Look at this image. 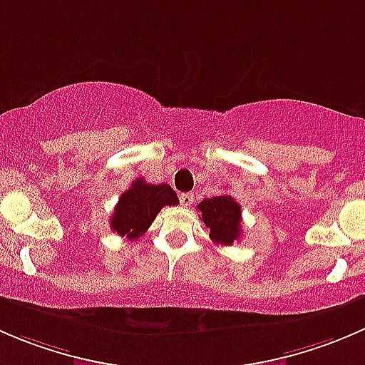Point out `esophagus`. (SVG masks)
<instances>
[{
  "mask_svg": "<svg viewBox=\"0 0 365 365\" xmlns=\"http://www.w3.org/2000/svg\"><path fill=\"white\" fill-rule=\"evenodd\" d=\"M192 201H194V194L192 192H183V194H180V203H182V206H190L192 205Z\"/></svg>",
  "mask_w": 365,
  "mask_h": 365,
  "instance_id": "34e87169",
  "label": "esophagus"
}]
</instances>
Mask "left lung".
Returning <instances> with one entry per match:
<instances>
[{"mask_svg":"<svg viewBox=\"0 0 365 365\" xmlns=\"http://www.w3.org/2000/svg\"><path fill=\"white\" fill-rule=\"evenodd\" d=\"M210 238L219 245H233L242 235V208L227 194L203 200L197 205Z\"/></svg>","mask_w":365,"mask_h":365,"instance_id":"obj_1","label":"left lung"}]
</instances>
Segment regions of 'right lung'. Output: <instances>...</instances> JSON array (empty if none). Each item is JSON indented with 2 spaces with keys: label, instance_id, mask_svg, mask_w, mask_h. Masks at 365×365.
<instances>
[{
  "label": "right lung",
  "instance_id": "add662e5",
  "mask_svg": "<svg viewBox=\"0 0 365 365\" xmlns=\"http://www.w3.org/2000/svg\"><path fill=\"white\" fill-rule=\"evenodd\" d=\"M178 196L168 183H146L135 180L130 189L125 190L114 206L111 230L128 240H138L152 226L153 219L164 206L178 205Z\"/></svg>",
  "mask_w": 365,
  "mask_h": 365
}]
</instances>
